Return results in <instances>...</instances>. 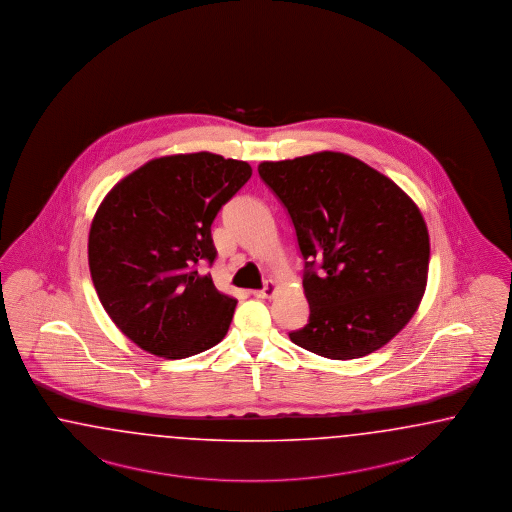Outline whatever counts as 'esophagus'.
Masks as SVG:
<instances>
[{"label": "esophagus", "instance_id": "1", "mask_svg": "<svg viewBox=\"0 0 512 512\" xmlns=\"http://www.w3.org/2000/svg\"><path fill=\"white\" fill-rule=\"evenodd\" d=\"M276 289H278V287H276L274 281H266L263 289L251 291V295L255 296V298H272V296L276 295Z\"/></svg>", "mask_w": 512, "mask_h": 512}]
</instances>
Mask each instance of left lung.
Segmentation results:
<instances>
[{"instance_id": "left-lung-1", "label": "left lung", "mask_w": 512, "mask_h": 512, "mask_svg": "<svg viewBox=\"0 0 512 512\" xmlns=\"http://www.w3.org/2000/svg\"><path fill=\"white\" fill-rule=\"evenodd\" d=\"M259 176L293 221L308 323L298 347L351 360L392 340L426 289L430 238L417 204L387 176L336 152L266 161Z\"/></svg>"}]
</instances>
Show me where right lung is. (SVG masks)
Here are the masks:
<instances>
[{
    "label": "right lung",
    "mask_w": 512,
    "mask_h": 512,
    "mask_svg": "<svg viewBox=\"0 0 512 512\" xmlns=\"http://www.w3.org/2000/svg\"><path fill=\"white\" fill-rule=\"evenodd\" d=\"M251 178L246 161L171 155L110 191L93 217L88 263L110 319L140 349L165 358L202 353L225 338L236 300L212 278V223Z\"/></svg>",
    "instance_id": "right-lung-1"
}]
</instances>
